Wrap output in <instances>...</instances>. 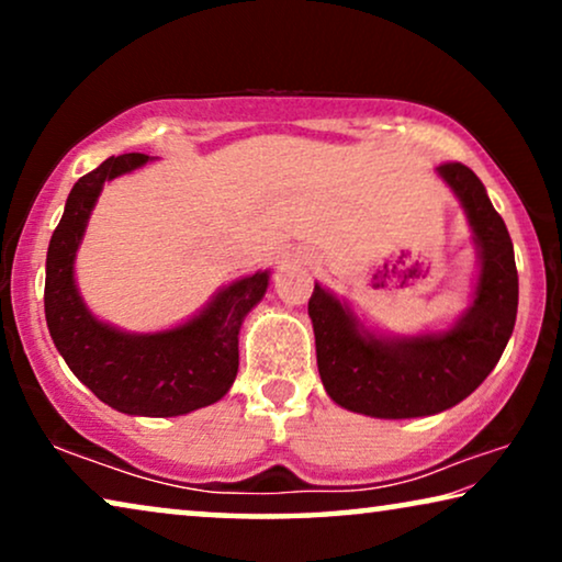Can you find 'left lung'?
Segmentation results:
<instances>
[{
    "label": "left lung",
    "instance_id": "obj_1",
    "mask_svg": "<svg viewBox=\"0 0 562 562\" xmlns=\"http://www.w3.org/2000/svg\"><path fill=\"white\" fill-rule=\"evenodd\" d=\"M437 171L463 202L481 248L473 306L448 333L383 342L360 333L348 306L314 286L310 317L322 383L329 398L350 412L409 419L450 409L494 371L512 337L519 276L502 214L468 166L448 160Z\"/></svg>",
    "mask_w": 562,
    "mask_h": 562
}]
</instances>
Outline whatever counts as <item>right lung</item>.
Here are the masks:
<instances>
[{
  "instance_id": "obj_1",
  "label": "right lung",
  "mask_w": 562,
  "mask_h": 562,
  "mask_svg": "<svg viewBox=\"0 0 562 562\" xmlns=\"http://www.w3.org/2000/svg\"><path fill=\"white\" fill-rule=\"evenodd\" d=\"M145 160V153L106 158L74 183L45 258V322L68 368L97 398L125 414L176 417L220 402L233 386L237 335L266 294L268 271L233 283L210 310L168 333L125 335L91 317L74 283L76 248L104 181Z\"/></svg>"
}]
</instances>
